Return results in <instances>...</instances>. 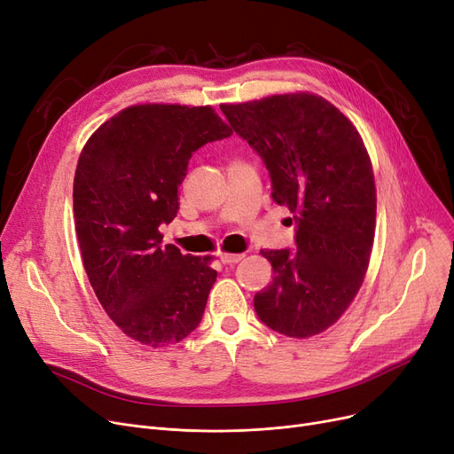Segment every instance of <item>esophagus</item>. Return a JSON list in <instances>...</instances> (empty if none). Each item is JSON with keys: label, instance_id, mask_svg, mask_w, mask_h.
<instances>
[{"label": "esophagus", "instance_id": "obj_1", "mask_svg": "<svg viewBox=\"0 0 454 454\" xmlns=\"http://www.w3.org/2000/svg\"><path fill=\"white\" fill-rule=\"evenodd\" d=\"M219 258H221V262L224 263V265H235V263H239L245 255L243 254H230V252H221L219 254Z\"/></svg>", "mask_w": 454, "mask_h": 454}]
</instances>
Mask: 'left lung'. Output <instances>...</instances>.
Returning a JSON list of instances; mask_svg holds the SVG:
<instances>
[{
    "mask_svg": "<svg viewBox=\"0 0 454 454\" xmlns=\"http://www.w3.org/2000/svg\"><path fill=\"white\" fill-rule=\"evenodd\" d=\"M230 126L262 155L272 199L297 221V252L262 250L272 282L255 293L258 317L287 338L338 323L369 267L377 187L371 157L348 118L313 92L223 104Z\"/></svg>",
    "mask_w": 454,
    "mask_h": 454,
    "instance_id": "left-lung-1",
    "label": "left lung"
}]
</instances>
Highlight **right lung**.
<instances>
[{"label": "right lung", "instance_id": "add662e5", "mask_svg": "<svg viewBox=\"0 0 454 454\" xmlns=\"http://www.w3.org/2000/svg\"><path fill=\"white\" fill-rule=\"evenodd\" d=\"M233 131L211 106L139 104L111 116L85 143L74 176V219L98 301L128 338L152 348L200 325L216 270L161 245L180 209L192 152Z\"/></svg>", "mask_w": 454, "mask_h": 454}]
</instances>
